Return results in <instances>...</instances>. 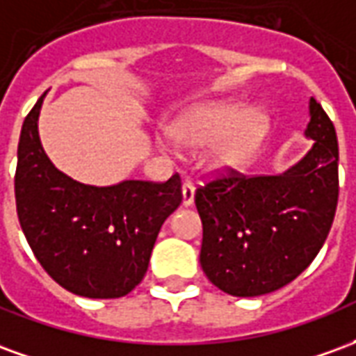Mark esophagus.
<instances>
[{"label": "esophagus", "mask_w": 356, "mask_h": 356, "mask_svg": "<svg viewBox=\"0 0 356 356\" xmlns=\"http://www.w3.org/2000/svg\"><path fill=\"white\" fill-rule=\"evenodd\" d=\"M194 202V183L191 179H186L183 183V206H191Z\"/></svg>", "instance_id": "esophagus-1"}]
</instances>
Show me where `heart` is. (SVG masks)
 <instances>
[{
	"instance_id": "heart-1",
	"label": "heart",
	"mask_w": 356,
	"mask_h": 356,
	"mask_svg": "<svg viewBox=\"0 0 356 356\" xmlns=\"http://www.w3.org/2000/svg\"><path fill=\"white\" fill-rule=\"evenodd\" d=\"M270 127L265 110L246 102H211L188 110L170 127V139L179 152L198 154L213 147L211 170L232 171L246 168L261 147Z\"/></svg>"
}]
</instances>
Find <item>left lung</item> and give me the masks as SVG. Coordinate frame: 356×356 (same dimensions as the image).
Segmentation results:
<instances>
[{"mask_svg": "<svg viewBox=\"0 0 356 356\" xmlns=\"http://www.w3.org/2000/svg\"><path fill=\"white\" fill-rule=\"evenodd\" d=\"M305 137L313 147L278 175L246 177L231 171L196 188L200 265L219 290L255 298L282 288L321 252L336 216V127L311 97Z\"/></svg>", "mask_w": 356, "mask_h": 356, "instance_id": "8db88e82", "label": "left lung"}]
</instances>
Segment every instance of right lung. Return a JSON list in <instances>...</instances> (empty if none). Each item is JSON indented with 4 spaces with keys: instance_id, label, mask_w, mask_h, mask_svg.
Wrapping results in <instances>:
<instances>
[{
    "instance_id": "add662e5",
    "label": "right lung",
    "mask_w": 356,
    "mask_h": 356,
    "mask_svg": "<svg viewBox=\"0 0 356 356\" xmlns=\"http://www.w3.org/2000/svg\"><path fill=\"white\" fill-rule=\"evenodd\" d=\"M43 97L22 124L15 198L20 227L47 275L91 299L122 298L147 273L163 221L183 200L181 177L165 183L83 185L57 170L40 140Z\"/></svg>"
}]
</instances>
